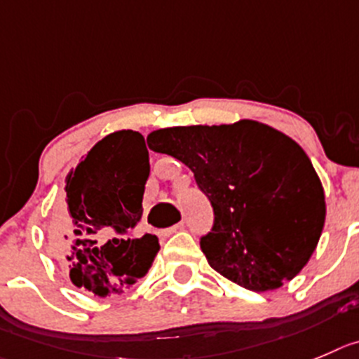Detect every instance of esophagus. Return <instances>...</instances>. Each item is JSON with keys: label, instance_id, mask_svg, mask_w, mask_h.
<instances>
[{"label": "esophagus", "instance_id": "1", "mask_svg": "<svg viewBox=\"0 0 359 359\" xmlns=\"http://www.w3.org/2000/svg\"><path fill=\"white\" fill-rule=\"evenodd\" d=\"M180 229H182V224H176L169 229H163V231H160V238H169L170 234H174L176 231H180Z\"/></svg>", "mask_w": 359, "mask_h": 359}]
</instances>
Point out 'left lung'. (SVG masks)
I'll return each mask as SVG.
<instances>
[{
	"label": "left lung",
	"mask_w": 359,
	"mask_h": 359,
	"mask_svg": "<svg viewBox=\"0 0 359 359\" xmlns=\"http://www.w3.org/2000/svg\"><path fill=\"white\" fill-rule=\"evenodd\" d=\"M149 149L185 163L215 211L201 250L215 271L255 292L282 287L312 257L324 189L302 146L254 119L160 128Z\"/></svg>",
	"instance_id": "1"
}]
</instances>
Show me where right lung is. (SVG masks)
<instances>
[{"label": "right lung", "instance_id": "add662e5", "mask_svg": "<svg viewBox=\"0 0 359 359\" xmlns=\"http://www.w3.org/2000/svg\"><path fill=\"white\" fill-rule=\"evenodd\" d=\"M148 176L144 137L134 130L105 135L68 172V208L56 234L65 231L57 245L75 287L100 298L121 294L151 268L158 238L128 234L142 217Z\"/></svg>", "mask_w": 359, "mask_h": 359}]
</instances>
